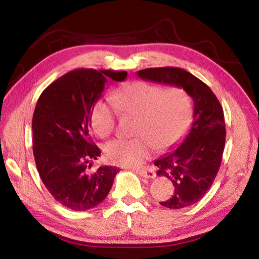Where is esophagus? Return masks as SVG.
Masks as SVG:
<instances>
[{"label":"esophagus","instance_id":"1","mask_svg":"<svg viewBox=\"0 0 259 259\" xmlns=\"http://www.w3.org/2000/svg\"><path fill=\"white\" fill-rule=\"evenodd\" d=\"M136 172H137L139 176L145 177V178L155 177V171L152 166H145V168H142V169H136Z\"/></svg>","mask_w":259,"mask_h":259}]
</instances>
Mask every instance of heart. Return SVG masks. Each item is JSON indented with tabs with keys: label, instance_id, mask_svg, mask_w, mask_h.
Here are the masks:
<instances>
[{
	"label": "heart",
	"instance_id": "heart-1",
	"mask_svg": "<svg viewBox=\"0 0 259 259\" xmlns=\"http://www.w3.org/2000/svg\"><path fill=\"white\" fill-rule=\"evenodd\" d=\"M112 103L116 111L136 119L129 140L116 139L105 146V157L122 166H138L155 150L172 147L185 135L192 119V100L182 87L164 88L136 81L115 90ZM117 113L103 102L91 111V125L99 137L113 134Z\"/></svg>",
	"mask_w": 259,
	"mask_h": 259
}]
</instances>
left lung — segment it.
Returning <instances> with one entry per match:
<instances>
[{
  "label": "left lung",
  "mask_w": 259,
  "mask_h": 259,
  "mask_svg": "<svg viewBox=\"0 0 259 259\" xmlns=\"http://www.w3.org/2000/svg\"><path fill=\"white\" fill-rule=\"evenodd\" d=\"M143 80L182 87L194 104L193 123L182 145L157 159V175L171 181L174 195L163 202L169 209L190 207L211 187L225 147L223 107L211 89L198 77L178 67L146 68L137 72Z\"/></svg>",
  "instance_id": "obj_1"
}]
</instances>
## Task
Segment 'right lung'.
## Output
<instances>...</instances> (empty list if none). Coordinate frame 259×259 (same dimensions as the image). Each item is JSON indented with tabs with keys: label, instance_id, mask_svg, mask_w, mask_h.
Segmentation results:
<instances>
[{
	"label": "right lung",
	"instance_id": "obj_1",
	"mask_svg": "<svg viewBox=\"0 0 259 259\" xmlns=\"http://www.w3.org/2000/svg\"><path fill=\"white\" fill-rule=\"evenodd\" d=\"M122 71L78 68L46 88L35 106L33 153L47 190L75 211L97 207L106 198L119 168L99 166L90 172L100 150L90 136L91 111L107 80L123 81Z\"/></svg>",
	"mask_w": 259,
	"mask_h": 259
}]
</instances>
